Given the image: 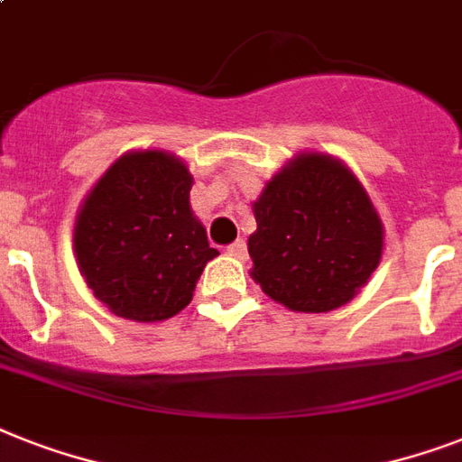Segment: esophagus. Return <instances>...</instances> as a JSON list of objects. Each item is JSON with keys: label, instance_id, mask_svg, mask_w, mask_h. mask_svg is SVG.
Wrapping results in <instances>:
<instances>
[{"label": "esophagus", "instance_id": "obj_1", "mask_svg": "<svg viewBox=\"0 0 462 462\" xmlns=\"http://www.w3.org/2000/svg\"><path fill=\"white\" fill-rule=\"evenodd\" d=\"M227 254H230V256H235V259L245 261V259H246V245H245V239H237V242H232V245L227 246Z\"/></svg>", "mask_w": 462, "mask_h": 462}]
</instances>
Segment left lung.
Returning <instances> with one entry per match:
<instances>
[{
  "label": "left lung",
  "mask_w": 462,
  "mask_h": 462,
  "mask_svg": "<svg viewBox=\"0 0 462 462\" xmlns=\"http://www.w3.org/2000/svg\"><path fill=\"white\" fill-rule=\"evenodd\" d=\"M252 278L292 311L321 314L365 288L383 254L372 199L333 155L300 153L254 201Z\"/></svg>",
  "instance_id": "obj_1"
}]
</instances>
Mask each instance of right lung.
<instances>
[{
	"label": "right lung",
	"mask_w": 462,
	"mask_h": 462,
	"mask_svg": "<svg viewBox=\"0 0 462 462\" xmlns=\"http://www.w3.org/2000/svg\"><path fill=\"white\" fill-rule=\"evenodd\" d=\"M177 155L132 151L90 189L74 225L79 271L112 314L153 323L180 314L217 249L189 206Z\"/></svg>",
	"instance_id": "obj_1"
}]
</instances>
